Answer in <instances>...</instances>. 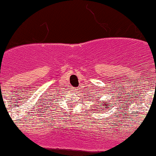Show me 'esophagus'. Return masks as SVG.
Listing matches in <instances>:
<instances>
[{
	"label": "esophagus",
	"mask_w": 156,
	"mask_h": 156,
	"mask_svg": "<svg viewBox=\"0 0 156 156\" xmlns=\"http://www.w3.org/2000/svg\"><path fill=\"white\" fill-rule=\"evenodd\" d=\"M74 91H75V92H78V90L75 89V90H74Z\"/></svg>",
	"instance_id": "34e87169"
}]
</instances>
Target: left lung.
<instances>
[{
	"label": "left lung",
	"mask_w": 156,
	"mask_h": 156,
	"mask_svg": "<svg viewBox=\"0 0 156 156\" xmlns=\"http://www.w3.org/2000/svg\"><path fill=\"white\" fill-rule=\"evenodd\" d=\"M100 105H105V107L106 108H108L110 107V105H110V103H108V101H106L105 103V104H103V102L102 101H101V103ZM108 109H111V108H108Z\"/></svg>",
	"instance_id": "left-lung-1"
}]
</instances>
